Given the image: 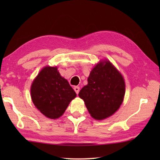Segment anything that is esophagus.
Returning a JSON list of instances; mask_svg holds the SVG:
<instances>
[{
  "label": "esophagus",
  "instance_id": "34e87169",
  "mask_svg": "<svg viewBox=\"0 0 160 160\" xmlns=\"http://www.w3.org/2000/svg\"><path fill=\"white\" fill-rule=\"evenodd\" d=\"M73 89H74V90H75V92H76L77 94H78V93H79V92H80V88H79V87L75 86V87H74Z\"/></svg>",
  "mask_w": 160,
  "mask_h": 160
}]
</instances>
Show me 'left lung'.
<instances>
[{
    "label": "left lung",
    "mask_w": 160,
    "mask_h": 160,
    "mask_svg": "<svg viewBox=\"0 0 160 160\" xmlns=\"http://www.w3.org/2000/svg\"><path fill=\"white\" fill-rule=\"evenodd\" d=\"M88 84L78 95L84 100L89 113L97 120L113 114L122 104L125 82L117 70L109 61L99 63L92 70Z\"/></svg>",
    "instance_id": "1"
}]
</instances>
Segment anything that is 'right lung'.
Here are the masks:
<instances>
[{
  "label": "right lung",
  "instance_id": "obj_1",
  "mask_svg": "<svg viewBox=\"0 0 160 160\" xmlns=\"http://www.w3.org/2000/svg\"><path fill=\"white\" fill-rule=\"evenodd\" d=\"M34 104L50 118L63 115L76 93L67 80L61 76L56 67H45L35 78L31 87Z\"/></svg>",
  "mask_w": 160,
  "mask_h": 160
}]
</instances>
